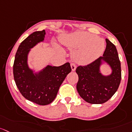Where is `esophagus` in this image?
<instances>
[{"label": "esophagus", "mask_w": 132, "mask_h": 132, "mask_svg": "<svg viewBox=\"0 0 132 132\" xmlns=\"http://www.w3.org/2000/svg\"><path fill=\"white\" fill-rule=\"evenodd\" d=\"M71 69H72V71H75V70H76V65H75V63H71Z\"/></svg>", "instance_id": "obj_1"}]
</instances>
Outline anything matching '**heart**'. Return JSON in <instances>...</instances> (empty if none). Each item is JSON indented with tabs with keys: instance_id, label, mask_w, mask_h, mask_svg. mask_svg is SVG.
Returning <instances> with one entry per match:
<instances>
[{
	"instance_id": "b5f03b06",
	"label": "heart",
	"mask_w": 132,
	"mask_h": 132,
	"mask_svg": "<svg viewBox=\"0 0 132 132\" xmlns=\"http://www.w3.org/2000/svg\"><path fill=\"white\" fill-rule=\"evenodd\" d=\"M61 42L71 50H77L74 57L78 63L87 65L98 57L104 51L103 39L95 34L78 32L61 38Z\"/></svg>"
}]
</instances>
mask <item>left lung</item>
I'll use <instances>...</instances> for the list:
<instances>
[{
	"instance_id": "1",
	"label": "left lung",
	"mask_w": 132,
	"mask_h": 132,
	"mask_svg": "<svg viewBox=\"0 0 132 132\" xmlns=\"http://www.w3.org/2000/svg\"><path fill=\"white\" fill-rule=\"evenodd\" d=\"M106 48L103 56L86 66H78L76 89L85 101L93 104L106 102L117 91L121 80V67L116 46L106 39ZM106 62L112 73L105 76L100 72V66Z\"/></svg>"
}]
</instances>
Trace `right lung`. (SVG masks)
Wrapping results in <instances>:
<instances>
[{
  "instance_id": "1",
  "label": "right lung",
  "mask_w": 132,
  "mask_h": 132,
  "mask_svg": "<svg viewBox=\"0 0 132 132\" xmlns=\"http://www.w3.org/2000/svg\"><path fill=\"white\" fill-rule=\"evenodd\" d=\"M45 30L34 32L19 46L13 63V76L16 86L22 96L37 104L45 106L55 99L60 86L71 72L69 63L55 67L47 65L37 72L28 65V56L31 48L43 42Z\"/></svg>"
}]
</instances>
